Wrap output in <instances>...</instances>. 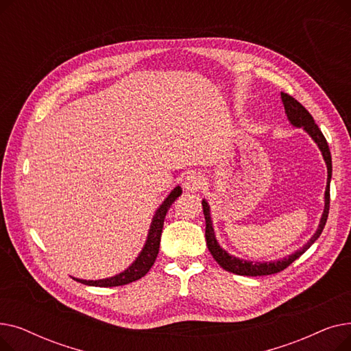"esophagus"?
<instances>
[{"label": "esophagus", "mask_w": 351, "mask_h": 351, "mask_svg": "<svg viewBox=\"0 0 351 351\" xmlns=\"http://www.w3.org/2000/svg\"><path fill=\"white\" fill-rule=\"evenodd\" d=\"M205 176L199 172H191L183 180V188L189 192H199L205 185Z\"/></svg>", "instance_id": "esophagus-1"}]
</instances>
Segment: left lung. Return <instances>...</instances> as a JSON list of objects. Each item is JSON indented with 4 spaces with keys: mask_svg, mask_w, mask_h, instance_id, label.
I'll return each instance as SVG.
<instances>
[{
    "mask_svg": "<svg viewBox=\"0 0 351 351\" xmlns=\"http://www.w3.org/2000/svg\"><path fill=\"white\" fill-rule=\"evenodd\" d=\"M280 97H282L285 112L287 115L289 122L293 126L304 129V131L310 135V138L315 141L316 145L319 146V149L323 155V159L327 165V185H326V192H324V210H323L317 230L310 237V241L303 247L283 257V259L271 261V262H252V261L239 259V257L229 254L225 249L220 247V245L216 241V236H215V229H213L212 216H210V206L205 199L202 200V206H204V215H205V220H206L205 236H206L208 249L212 253L213 259L220 265V267H223L225 270L239 274V276H266V274H274V273H279V271L285 270L294 261L299 259V257L317 241L319 236L322 234V232L324 229L326 222H327L328 208H330V180H331V155H330L327 141H326L324 135L322 134L319 126L316 125L315 119H313V117L308 114V110L300 102H298L289 94H285V92H282Z\"/></svg>",
    "mask_w": 351,
    "mask_h": 351,
    "instance_id": "left-lung-1",
    "label": "left lung"
}]
</instances>
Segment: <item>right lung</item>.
Segmentation results:
<instances>
[{
	"instance_id": "obj_1",
	"label": "right lung",
	"mask_w": 351,
	"mask_h": 351,
	"mask_svg": "<svg viewBox=\"0 0 351 351\" xmlns=\"http://www.w3.org/2000/svg\"><path fill=\"white\" fill-rule=\"evenodd\" d=\"M182 195V188L176 186L166 199L162 202V205L158 208V210L154 215L152 223L149 228V232H147L146 242L138 254L136 259L132 262V265H129L123 271L119 274L112 276V278H106V279H99V280H84V279H75L82 285L88 286H97V287H115V286H123L128 283H132L149 271V269L154 266L156 256L159 253V245H160V234L163 229V220L166 213H168L169 208L172 206L173 202Z\"/></svg>"
}]
</instances>
